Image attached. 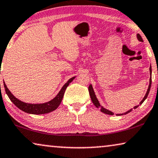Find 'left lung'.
Masks as SVG:
<instances>
[{
    "label": "left lung",
    "instance_id": "obj_1",
    "mask_svg": "<svg viewBox=\"0 0 158 158\" xmlns=\"http://www.w3.org/2000/svg\"><path fill=\"white\" fill-rule=\"evenodd\" d=\"M137 39H138V41H142V42L143 41V39H142L141 35H139V34H137ZM150 84H149L148 89V90H147V92H146V94L145 95V97H144V98L143 99V100H142L140 102H139V104L134 106V107H133V109H136V108L138 107L139 105H141V104L144 102V101H145V99H147V97H148V96L149 92H150V87H151V84H152V67H151V65L150 66ZM89 95H90L91 99H92L93 104H94V106H96V107L100 108V110H101L102 112H103V113H104V114H110V115H113V114H114V113H113L112 112H111V111L106 110V109L104 108V106H102L101 104H99L98 99H97V97H96V94H95V93H94V89H93V87H92V84H90V85L89 86ZM132 109H130V110L127 111L126 112L123 113V114H117V115H118V116H119V115L127 114H128V113H130V112H132Z\"/></svg>",
    "mask_w": 158,
    "mask_h": 158
}]
</instances>
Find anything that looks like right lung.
<instances>
[{
    "instance_id": "obj_1",
    "label": "right lung",
    "mask_w": 158,
    "mask_h": 158,
    "mask_svg": "<svg viewBox=\"0 0 158 158\" xmlns=\"http://www.w3.org/2000/svg\"><path fill=\"white\" fill-rule=\"evenodd\" d=\"M76 77H72L68 80V81L62 86L61 90L59 91V92L58 93V94L54 99H52V100L48 101L45 103L42 104H31V103H26L21 100H19V99H17L16 97H15L14 95H13L11 92H10L8 89L7 86L5 84V82H3L4 87H5V90L6 94H7L8 97H9L10 100L20 110L23 111L28 114H47L51 112H53L55 110H56L58 106L60 105L61 102L63 99L64 92H65L66 89L67 88V86L69 85V84L72 82L73 80Z\"/></svg>"
}]
</instances>
